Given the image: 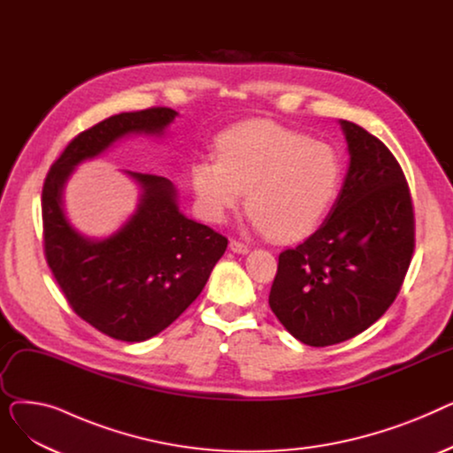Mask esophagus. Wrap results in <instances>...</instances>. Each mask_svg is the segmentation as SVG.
I'll list each match as a JSON object with an SVG mask.
<instances>
[{
	"instance_id": "obj_1",
	"label": "esophagus",
	"mask_w": 453,
	"mask_h": 453,
	"mask_svg": "<svg viewBox=\"0 0 453 453\" xmlns=\"http://www.w3.org/2000/svg\"><path fill=\"white\" fill-rule=\"evenodd\" d=\"M229 248L234 251V253H248L250 251V246L241 242V241H231L229 242Z\"/></svg>"
}]
</instances>
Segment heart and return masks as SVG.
<instances>
[{"label": "heart", "instance_id": "obj_1", "mask_svg": "<svg viewBox=\"0 0 453 453\" xmlns=\"http://www.w3.org/2000/svg\"><path fill=\"white\" fill-rule=\"evenodd\" d=\"M219 161L202 159L190 171L198 202L211 220H222L248 193L255 226L277 241L316 229L342 185V161L325 142L270 121H250L220 135Z\"/></svg>", "mask_w": 453, "mask_h": 453}]
</instances>
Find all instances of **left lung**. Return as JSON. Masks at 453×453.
Returning <instances> with one entry per match:
<instances>
[{"mask_svg":"<svg viewBox=\"0 0 453 453\" xmlns=\"http://www.w3.org/2000/svg\"><path fill=\"white\" fill-rule=\"evenodd\" d=\"M350 163L326 222L279 255L270 308L294 338L328 347L354 338L396 299L415 250L410 185L382 141L342 121Z\"/></svg>","mask_w":453,"mask_h":453,"instance_id":"8db88e82","label":"left lung"}]
</instances>
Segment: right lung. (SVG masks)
<instances>
[{
	"instance_id": "right-lung-1",
	"label": "right lung",
	"mask_w": 453,
	"mask_h": 453,
	"mask_svg": "<svg viewBox=\"0 0 453 453\" xmlns=\"http://www.w3.org/2000/svg\"><path fill=\"white\" fill-rule=\"evenodd\" d=\"M176 117L154 106L111 115L69 141L42 188L43 253L73 312L119 342H145L173 321L203 290L227 239L180 212L173 183L130 173L142 187L130 222L106 241H88L64 217L62 190L81 161L127 134H161Z\"/></svg>"
}]
</instances>
